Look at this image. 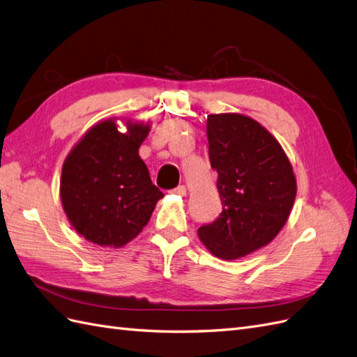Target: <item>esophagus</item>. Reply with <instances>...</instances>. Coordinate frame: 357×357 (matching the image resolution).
<instances>
[{"instance_id": "1", "label": "esophagus", "mask_w": 357, "mask_h": 357, "mask_svg": "<svg viewBox=\"0 0 357 357\" xmlns=\"http://www.w3.org/2000/svg\"><path fill=\"white\" fill-rule=\"evenodd\" d=\"M170 191H172V193H175V195L184 196L187 193V188H185V185H178V187H175V188L170 190Z\"/></svg>"}]
</instances>
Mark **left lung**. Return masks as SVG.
Listing matches in <instances>:
<instances>
[{
	"label": "left lung",
	"instance_id": "obj_1",
	"mask_svg": "<svg viewBox=\"0 0 357 357\" xmlns=\"http://www.w3.org/2000/svg\"><path fill=\"white\" fill-rule=\"evenodd\" d=\"M206 135L222 213L197 232L217 258L236 259L268 244L287 223L296 176L279 142L248 116L209 114Z\"/></svg>",
	"mask_w": 357,
	"mask_h": 357
}]
</instances>
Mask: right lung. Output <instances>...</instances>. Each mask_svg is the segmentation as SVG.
<instances>
[{
  "label": "right lung",
  "mask_w": 357,
  "mask_h": 357,
  "mask_svg": "<svg viewBox=\"0 0 357 357\" xmlns=\"http://www.w3.org/2000/svg\"><path fill=\"white\" fill-rule=\"evenodd\" d=\"M113 121L91 128L63 164L60 197L74 229L87 241L122 248L142 232L164 196L155 187L139 148L149 125Z\"/></svg>",
  "instance_id": "right-lung-1"
}]
</instances>
